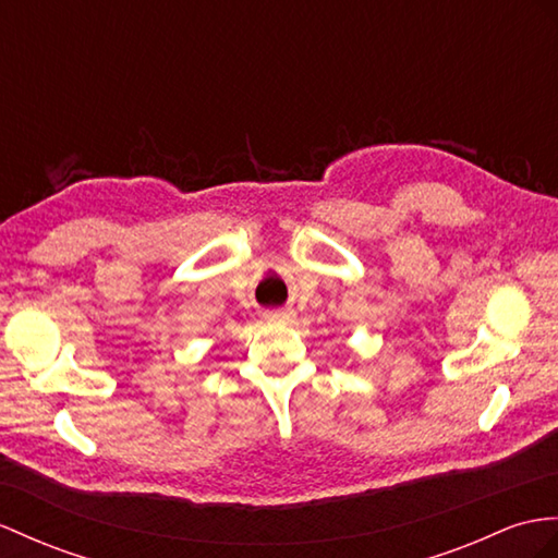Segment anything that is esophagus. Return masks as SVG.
Instances as JSON below:
<instances>
[{"label":"esophagus","mask_w":558,"mask_h":558,"mask_svg":"<svg viewBox=\"0 0 558 558\" xmlns=\"http://www.w3.org/2000/svg\"><path fill=\"white\" fill-rule=\"evenodd\" d=\"M265 319H267V322H283V324H289V322H293V312H291V310H269L267 315H265Z\"/></svg>","instance_id":"obj_1"}]
</instances>
